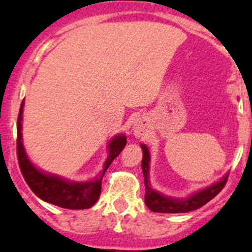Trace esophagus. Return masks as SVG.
<instances>
[{"instance_id":"34e87169","label":"esophagus","mask_w":252,"mask_h":252,"mask_svg":"<svg viewBox=\"0 0 252 252\" xmlns=\"http://www.w3.org/2000/svg\"><path fill=\"white\" fill-rule=\"evenodd\" d=\"M133 130L135 136H138V138H142L144 135H146V128H145V124L141 121L135 122Z\"/></svg>"}]
</instances>
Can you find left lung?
Returning a JSON list of instances; mask_svg holds the SVG:
<instances>
[{"label":"left lung","instance_id":"1","mask_svg":"<svg viewBox=\"0 0 252 252\" xmlns=\"http://www.w3.org/2000/svg\"><path fill=\"white\" fill-rule=\"evenodd\" d=\"M142 150V161H141V168L142 173H144V183H145V204L147 207L152 211V212H159V213H185L190 212V211L197 210V208L202 207L205 204H207L210 200H212L220 190L224 188L225 183H227L228 173L223 175L218 182L213 183L210 187L204 188V189L199 190L196 192H192L191 195L187 197H178L167 196V195L162 194V192L157 191L151 187L150 183V151L145 144L140 145Z\"/></svg>","mask_w":252,"mask_h":252}]
</instances>
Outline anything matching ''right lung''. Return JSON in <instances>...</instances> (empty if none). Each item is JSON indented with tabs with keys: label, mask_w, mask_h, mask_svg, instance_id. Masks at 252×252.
Wrapping results in <instances>:
<instances>
[{
	"label": "right lung",
	"mask_w": 252,
	"mask_h": 252,
	"mask_svg": "<svg viewBox=\"0 0 252 252\" xmlns=\"http://www.w3.org/2000/svg\"><path fill=\"white\" fill-rule=\"evenodd\" d=\"M23 108H24V100L20 105L17 123L18 162L23 177L32 192L48 204L62 208H69V210H85L95 205L101 194V183L103 175L112 161L121 154L126 145V136L124 134H118L108 141V156L103 163V169L98 172L94 179L88 182H74V180L65 179L58 174L44 172L30 161L23 145Z\"/></svg>",
	"instance_id": "1"
}]
</instances>
